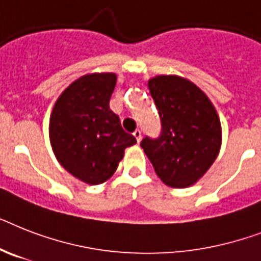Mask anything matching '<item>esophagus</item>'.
<instances>
[{
	"label": "esophagus",
	"instance_id": "esophagus-1",
	"mask_svg": "<svg viewBox=\"0 0 261 261\" xmlns=\"http://www.w3.org/2000/svg\"><path fill=\"white\" fill-rule=\"evenodd\" d=\"M133 136H135L136 140H137V143H140V140H141V130H140V129H136L135 132H133Z\"/></svg>",
	"mask_w": 261,
	"mask_h": 261
}]
</instances>
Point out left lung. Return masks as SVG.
Segmentation results:
<instances>
[{
  "mask_svg": "<svg viewBox=\"0 0 261 261\" xmlns=\"http://www.w3.org/2000/svg\"><path fill=\"white\" fill-rule=\"evenodd\" d=\"M148 88L160 115L161 135L143 139L141 148L165 185L191 187L220 152L219 115L203 90L184 77L161 74L150 79Z\"/></svg>",
  "mask_w": 261,
  "mask_h": 261,
  "instance_id": "8db88e82",
  "label": "left lung"
}]
</instances>
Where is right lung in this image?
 Segmentation results:
<instances>
[{"mask_svg": "<svg viewBox=\"0 0 261 261\" xmlns=\"http://www.w3.org/2000/svg\"><path fill=\"white\" fill-rule=\"evenodd\" d=\"M116 81L115 73L81 76L60 94L51 111L49 139L56 159L85 184L109 180L125 148L136 144L109 108Z\"/></svg>", "mask_w": 261, "mask_h": 261, "instance_id": "add662e5", "label": "right lung"}]
</instances>
